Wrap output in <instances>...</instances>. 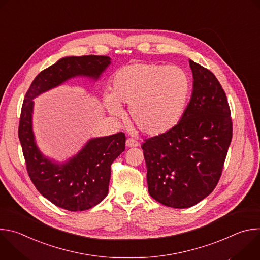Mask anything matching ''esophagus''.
Masks as SVG:
<instances>
[{
	"mask_svg": "<svg viewBox=\"0 0 260 260\" xmlns=\"http://www.w3.org/2000/svg\"><path fill=\"white\" fill-rule=\"evenodd\" d=\"M125 144H126V147H138V146L140 145L138 141H136V140H134V139H132V138L126 139Z\"/></svg>",
	"mask_w": 260,
	"mask_h": 260,
	"instance_id": "1",
	"label": "esophagus"
}]
</instances>
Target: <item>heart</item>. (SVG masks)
<instances>
[{
  "instance_id": "1",
  "label": "heart",
  "mask_w": 260,
  "mask_h": 260,
  "mask_svg": "<svg viewBox=\"0 0 260 260\" xmlns=\"http://www.w3.org/2000/svg\"><path fill=\"white\" fill-rule=\"evenodd\" d=\"M187 73L176 66L137 62L119 69L112 78V94L105 96L109 112L123 115L129 105L132 121L146 135L158 136L180 120L189 98Z\"/></svg>"
}]
</instances>
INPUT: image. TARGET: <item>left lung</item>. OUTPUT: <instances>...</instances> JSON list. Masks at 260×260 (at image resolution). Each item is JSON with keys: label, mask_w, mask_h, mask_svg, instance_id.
Segmentation results:
<instances>
[{"label": "left lung", "mask_w": 260, "mask_h": 260, "mask_svg": "<svg viewBox=\"0 0 260 260\" xmlns=\"http://www.w3.org/2000/svg\"><path fill=\"white\" fill-rule=\"evenodd\" d=\"M190 102L170 131L144 140L149 194L177 209L189 208L216 187L233 138L226 94L214 74L189 60Z\"/></svg>", "instance_id": "obj_1"}]
</instances>
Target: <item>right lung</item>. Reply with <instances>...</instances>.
Returning a JSON list of instances; mask_svg holds the SVG:
<instances>
[{"mask_svg": "<svg viewBox=\"0 0 260 260\" xmlns=\"http://www.w3.org/2000/svg\"><path fill=\"white\" fill-rule=\"evenodd\" d=\"M109 56L84 55L59 59L40 72L31 82L22 104L18 138L27 174L44 198L55 206L71 211L88 210L101 203L109 190L111 165L125 149V135L90 140L68 162L56 165L42 155L31 129L32 99L75 76L98 79L110 64Z\"/></svg>", "mask_w": 260, "mask_h": 260, "instance_id": "1", "label": "right lung"}]
</instances>
